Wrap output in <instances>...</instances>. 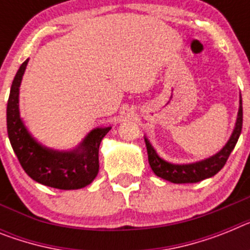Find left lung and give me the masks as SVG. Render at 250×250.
<instances>
[{"instance_id": "left-lung-1", "label": "left lung", "mask_w": 250, "mask_h": 250, "mask_svg": "<svg viewBox=\"0 0 250 250\" xmlns=\"http://www.w3.org/2000/svg\"><path fill=\"white\" fill-rule=\"evenodd\" d=\"M239 102L240 104H239L238 117H236L235 127H234V131H232L230 139L228 140L225 146L219 153H216V154L210 158H206L204 161L189 164H173L169 163V162H166L157 154V151L151 146L149 140L144 136L146 150H148V161L153 172L158 177H161V178H163L166 181H169L172 183H196L215 176L225 166L230 153L232 151V149L235 148L239 136H240V133H242V97H240V101Z\"/></svg>"}]
</instances>
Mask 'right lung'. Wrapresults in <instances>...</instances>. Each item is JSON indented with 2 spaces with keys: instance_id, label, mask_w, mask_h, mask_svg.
I'll use <instances>...</instances> for the list:
<instances>
[{
  "instance_id": "add662e5",
  "label": "right lung",
  "mask_w": 250,
  "mask_h": 250,
  "mask_svg": "<svg viewBox=\"0 0 250 250\" xmlns=\"http://www.w3.org/2000/svg\"><path fill=\"white\" fill-rule=\"evenodd\" d=\"M27 61L19 68L7 101V134L21 167L30 178L58 189H78L88 186L99 173V149L111 127L93 129L73 150L45 148L30 135L19 111V91Z\"/></svg>"
}]
</instances>
